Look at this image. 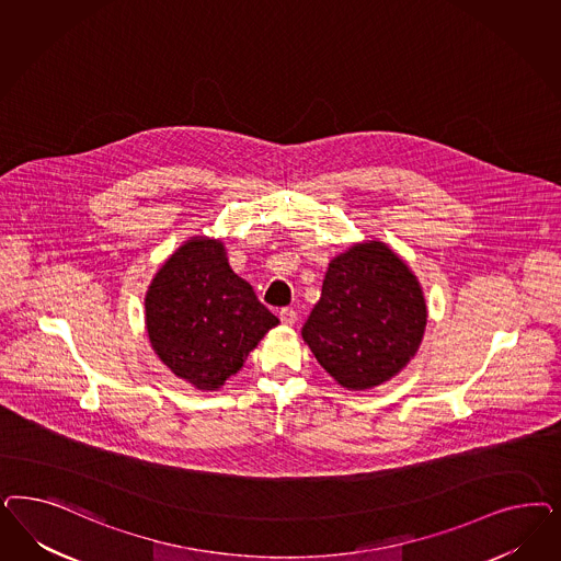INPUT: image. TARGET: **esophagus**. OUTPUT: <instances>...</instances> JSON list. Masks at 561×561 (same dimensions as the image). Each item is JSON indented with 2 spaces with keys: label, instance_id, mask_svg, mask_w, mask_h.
I'll use <instances>...</instances> for the list:
<instances>
[{
  "label": "esophagus",
  "instance_id": "esophagus-1",
  "mask_svg": "<svg viewBox=\"0 0 561 561\" xmlns=\"http://www.w3.org/2000/svg\"><path fill=\"white\" fill-rule=\"evenodd\" d=\"M278 318L285 325H293L297 322V311L293 308H283L278 311Z\"/></svg>",
  "mask_w": 561,
  "mask_h": 561
}]
</instances>
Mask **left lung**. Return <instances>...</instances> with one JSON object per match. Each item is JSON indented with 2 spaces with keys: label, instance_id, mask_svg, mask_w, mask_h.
Masks as SVG:
<instances>
[{
  "label": "left lung",
  "instance_id": "1",
  "mask_svg": "<svg viewBox=\"0 0 561 561\" xmlns=\"http://www.w3.org/2000/svg\"><path fill=\"white\" fill-rule=\"evenodd\" d=\"M427 324L423 290L409 266L380 241L353 245L325 272L304 341L348 390H367L413 359Z\"/></svg>",
  "mask_w": 561,
  "mask_h": 561
}]
</instances>
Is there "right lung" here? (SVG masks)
<instances>
[{
    "label": "right lung",
    "mask_w": 561,
    "mask_h": 561,
    "mask_svg": "<svg viewBox=\"0 0 561 561\" xmlns=\"http://www.w3.org/2000/svg\"><path fill=\"white\" fill-rule=\"evenodd\" d=\"M276 324L252 285L231 271L222 243L206 237L183 243L146 293L150 343L178 378L198 390L220 388Z\"/></svg>",
    "instance_id": "right-lung-1"
}]
</instances>
